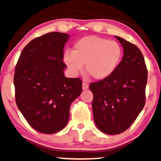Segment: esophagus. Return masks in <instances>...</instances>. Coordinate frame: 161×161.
<instances>
[{
  "mask_svg": "<svg viewBox=\"0 0 161 161\" xmlns=\"http://www.w3.org/2000/svg\"><path fill=\"white\" fill-rule=\"evenodd\" d=\"M88 87H89V84L86 82L84 81V82H83V84H82L83 90H86V89H88Z\"/></svg>",
  "mask_w": 161,
  "mask_h": 161,
  "instance_id": "obj_1",
  "label": "esophagus"
}]
</instances>
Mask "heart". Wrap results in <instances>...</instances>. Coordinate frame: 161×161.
<instances>
[{
  "label": "heart",
  "instance_id": "1",
  "mask_svg": "<svg viewBox=\"0 0 161 161\" xmlns=\"http://www.w3.org/2000/svg\"><path fill=\"white\" fill-rule=\"evenodd\" d=\"M121 56V47L118 42L88 36L75 43L72 52H65L64 62L73 75L82 71L85 64L86 71L92 78L103 80L114 72Z\"/></svg>",
  "mask_w": 161,
  "mask_h": 161
}]
</instances>
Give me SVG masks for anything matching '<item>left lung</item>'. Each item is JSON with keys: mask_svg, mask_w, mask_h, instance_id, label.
I'll return each instance as SVG.
<instances>
[{"mask_svg": "<svg viewBox=\"0 0 161 161\" xmlns=\"http://www.w3.org/2000/svg\"><path fill=\"white\" fill-rule=\"evenodd\" d=\"M124 47V57L110 76L92 82V107L96 126L108 135L126 130L145 104L148 70L138 47L115 36Z\"/></svg>", "mask_w": 161, "mask_h": 161, "instance_id": "left-lung-1", "label": "left lung"}]
</instances>
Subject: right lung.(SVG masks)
<instances>
[{"label": "right lung", "instance_id": "1", "mask_svg": "<svg viewBox=\"0 0 161 161\" xmlns=\"http://www.w3.org/2000/svg\"><path fill=\"white\" fill-rule=\"evenodd\" d=\"M70 37L60 32L37 37L24 47L15 68L17 107L30 126L42 133L63 129L70 106L82 92L80 78H68L63 50Z\"/></svg>", "mask_w": 161, "mask_h": 161}]
</instances>
